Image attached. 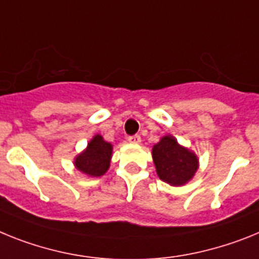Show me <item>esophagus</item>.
Wrapping results in <instances>:
<instances>
[{"mask_svg":"<svg viewBox=\"0 0 259 259\" xmlns=\"http://www.w3.org/2000/svg\"><path fill=\"white\" fill-rule=\"evenodd\" d=\"M127 141H129L130 143H139L141 142V136H138V134L130 136L129 138H127Z\"/></svg>","mask_w":259,"mask_h":259,"instance_id":"34e87169","label":"esophagus"}]
</instances>
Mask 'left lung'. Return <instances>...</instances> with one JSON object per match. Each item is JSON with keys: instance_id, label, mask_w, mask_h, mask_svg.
Instances as JSON below:
<instances>
[{"instance_id": "8db88e82", "label": "left lung", "mask_w": 259, "mask_h": 259, "mask_svg": "<svg viewBox=\"0 0 259 259\" xmlns=\"http://www.w3.org/2000/svg\"><path fill=\"white\" fill-rule=\"evenodd\" d=\"M152 159L157 176L173 186L184 185L194 176L198 159L193 152L181 147L173 137L160 139L152 148Z\"/></svg>"}]
</instances>
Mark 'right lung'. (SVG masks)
I'll return each instance as SVG.
<instances>
[{
  "label": "right lung",
  "mask_w": 259,
  "mask_h": 259,
  "mask_svg": "<svg viewBox=\"0 0 259 259\" xmlns=\"http://www.w3.org/2000/svg\"><path fill=\"white\" fill-rule=\"evenodd\" d=\"M112 156V145L105 142L102 136H95L86 151L78 155L75 159V167L80 172L89 176L99 177L104 175L109 168Z\"/></svg>",
  "instance_id": "add662e5"
}]
</instances>
